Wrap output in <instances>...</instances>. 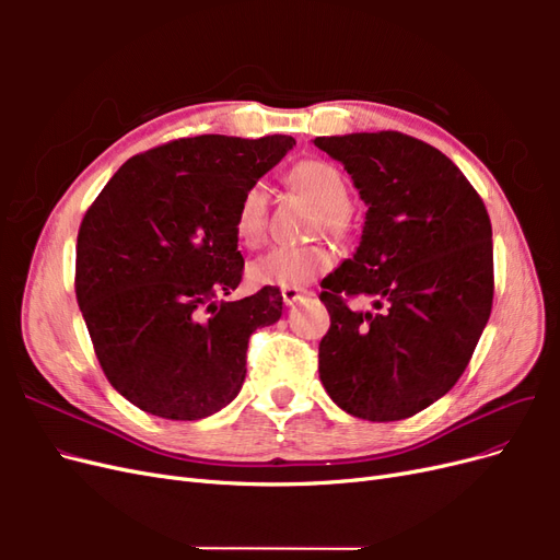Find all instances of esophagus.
<instances>
[{
	"mask_svg": "<svg viewBox=\"0 0 560 560\" xmlns=\"http://www.w3.org/2000/svg\"><path fill=\"white\" fill-rule=\"evenodd\" d=\"M303 296H306V290H296V287H284L282 290V301L287 306H294V303H299Z\"/></svg>",
	"mask_w": 560,
	"mask_h": 560,
	"instance_id": "34e87169",
	"label": "esophagus"
}]
</instances>
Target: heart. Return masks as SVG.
Here are the masks:
<instances>
[{
	"label": "heart",
	"mask_w": 560,
	"mask_h": 560,
	"mask_svg": "<svg viewBox=\"0 0 560 560\" xmlns=\"http://www.w3.org/2000/svg\"><path fill=\"white\" fill-rule=\"evenodd\" d=\"M296 189L325 212V226L338 231L350 210V191L343 173L327 161H301L292 171ZM268 194L264 182H254L241 194L233 214V231L247 247L259 245L266 233ZM334 266V252L325 245H276L259 254L247 268L249 280L261 287H306Z\"/></svg>",
	"instance_id": "heart-1"
}]
</instances>
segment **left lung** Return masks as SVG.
<instances>
[{
    "label": "left lung",
    "mask_w": 560,
    "mask_h": 560,
    "mask_svg": "<svg viewBox=\"0 0 560 560\" xmlns=\"http://www.w3.org/2000/svg\"><path fill=\"white\" fill-rule=\"evenodd\" d=\"M313 144L364 200L360 247L322 280L331 327L319 381L354 418L428 409L463 376L493 306V229L483 200L442 151L409 135L350 132ZM375 299L378 314L350 298Z\"/></svg>",
    "instance_id": "left-lung-1"
}]
</instances>
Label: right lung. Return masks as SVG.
Returning <instances> with one entry per match:
<instances>
[{"label": "right lung", "instance_id": "add662e5", "mask_svg": "<svg viewBox=\"0 0 560 560\" xmlns=\"http://www.w3.org/2000/svg\"><path fill=\"white\" fill-rule=\"evenodd\" d=\"M294 144L175 140L128 159L83 217L77 301L107 381L138 409L200 420L241 393L249 336L280 319L282 296L224 301L245 266L233 214Z\"/></svg>", "mask_w": 560, "mask_h": 560}]
</instances>
